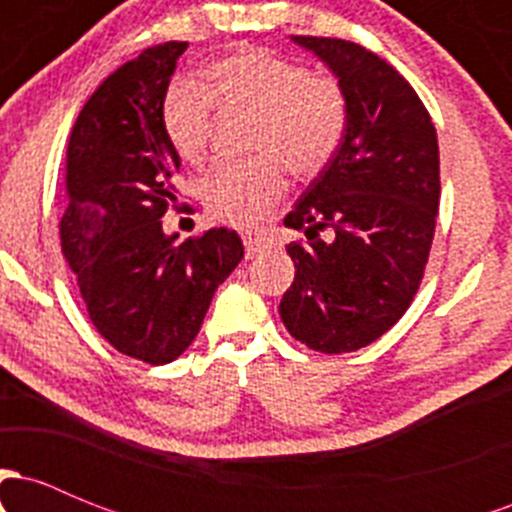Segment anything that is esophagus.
<instances>
[{"instance_id":"34e87169","label":"esophagus","mask_w":512,"mask_h":512,"mask_svg":"<svg viewBox=\"0 0 512 512\" xmlns=\"http://www.w3.org/2000/svg\"><path fill=\"white\" fill-rule=\"evenodd\" d=\"M267 248V243H264L262 238H245V252H248V257H255L260 255V252Z\"/></svg>"}]
</instances>
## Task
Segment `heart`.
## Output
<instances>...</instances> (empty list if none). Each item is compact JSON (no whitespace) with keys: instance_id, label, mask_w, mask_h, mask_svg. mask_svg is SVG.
Masks as SVG:
<instances>
[{"instance_id":"obj_1","label":"heart","mask_w":512,"mask_h":512,"mask_svg":"<svg viewBox=\"0 0 512 512\" xmlns=\"http://www.w3.org/2000/svg\"><path fill=\"white\" fill-rule=\"evenodd\" d=\"M221 113L252 117L248 149L257 156L226 163L202 182V202L214 221L250 228L269 219L286 192V167L320 173L342 146L349 127V96L337 76L264 50H245L204 69V88L175 79L161 103L163 132L185 163L207 158Z\"/></svg>"}]
</instances>
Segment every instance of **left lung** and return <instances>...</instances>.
I'll return each instance as SVG.
<instances>
[{"label":"left lung","instance_id":"left-lung-1","mask_svg":"<svg viewBox=\"0 0 512 512\" xmlns=\"http://www.w3.org/2000/svg\"><path fill=\"white\" fill-rule=\"evenodd\" d=\"M293 40L344 84L349 127L284 219L308 240L286 245L296 279L279 313L308 349L346 354L383 337L419 291L438 216V137L426 105L383 57L342 38Z\"/></svg>","mask_w":512,"mask_h":512}]
</instances>
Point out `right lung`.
I'll return each instance as SVG.
<instances>
[{
  "label": "right lung",
  "mask_w": 512,
  "mask_h": 512,
  "mask_svg": "<svg viewBox=\"0 0 512 512\" xmlns=\"http://www.w3.org/2000/svg\"><path fill=\"white\" fill-rule=\"evenodd\" d=\"M185 40L146 48L115 69L76 117L67 144L62 252L93 327L120 354L161 366L197 337L219 284L243 260L231 228L163 233L180 156L161 103Z\"/></svg>",
  "instance_id": "add662e5"
}]
</instances>
